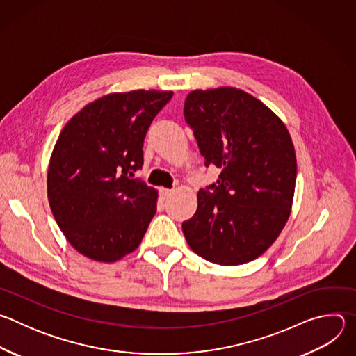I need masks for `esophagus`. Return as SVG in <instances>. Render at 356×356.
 I'll return each instance as SVG.
<instances>
[{"instance_id": "1", "label": "esophagus", "mask_w": 356, "mask_h": 356, "mask_svg": "<svg viewBox=\"0 0 356 356\" xmlns=\"http://www.w3.org/2000/svg\"><path fill=\"white\" fill-rule=\"evenodd\" d=\"M172 193H173L172 188H165V187H161V188H159V194H161L162 201H166V200L170 197Z\"/></svg>"}]
</instances>
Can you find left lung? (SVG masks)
Masks as SVG:
<instances>
[{
	"mask_svg": "<svg viewBox=\"0 0 356 356\" xmlns=\"http://www.w3.org/2000/svg\"><path fill=\"white\" fill-rule=\"evenodd\" d=\"M183 111L204 165L221 170L198 190L197 211L181 225L187 243L217 265L257 259L290 216L297 163L289 131L258 98L234 87L194 90Z\"/></svg>",
	"mask_w": 356,
	"mask_h": 356,
	"instance_id": "1",
	"label": "left lung"
}]
</instances>
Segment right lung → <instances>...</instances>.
Segmentation results:
<instances>
[{
  "mask_svg": "<svg viewBox=\"0 0 356 356\" xmlns=\"http://www.w3.org/2000/svg\"><path fill=\"white\" fill-rule=\"evenodd\" d=\"M172 91L108 94L79 111L50 156L47 198L81 255L115 262L134 252L156 213L158 191L134 173L143 165L146 132Z\"/></svg>",
  "mask_w": 356,
  "mask_h": 356,
  "instance_id": "obj_1",
  "label": "right lung"
}]
</instances>
